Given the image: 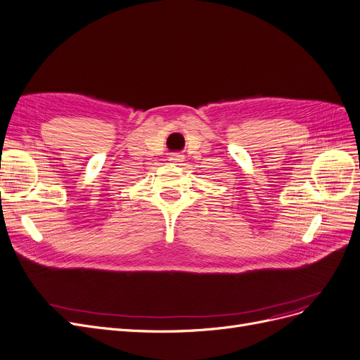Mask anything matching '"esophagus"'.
Listing matches in <instances>:
<instances>
[{"instance_id": "34e87169", "label": "esophagus", "mask_w": 360, "mask_h": 360, "mask_svg": "<svg viewBox=\"0 0 360 360\" xmlns=\"http://www.w3.org/2000/svg\"><path fill=\"white\" fill-rule=\"evenodd\" d=\"M183 160H184V156L180 155V153H172V155L169 156V162H171L172 165H181Z\"/></svg>"}]
</instances>
